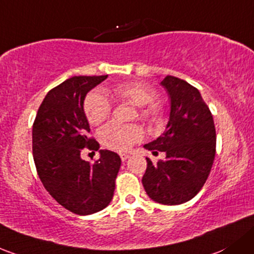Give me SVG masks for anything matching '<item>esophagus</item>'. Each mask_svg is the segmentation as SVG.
I'll use <instances>...</instances> for the list:
<instances>
[{
	"label": "esophagus",
	"instance_id": "obj_1",
	"mask_svg": "<svg viewBox=\"0 0 254 254\" xmlns=\"http://www.w3.org/2000/svg\"><path fill=\"white\" fill-rule=\"evenodd\" d=\"M129 154H127V153H120V158H122V161L123 162H125V161H127V158H129Z\"/></svg>",
	"mask_w": 254,
	"mask_h": 254
}]
</instances>
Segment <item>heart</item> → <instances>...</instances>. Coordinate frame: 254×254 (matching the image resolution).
<instances>
[{
  "mask_svg": "<svg viewBox=\"0 0 254 254\" xmlns=\"http://www.w3.org/2000/svg\"><path fill=\"white\" fill-rule=\"evenodd\" d=\"M112 93L117 100L127 101L140 108L142 106L138 116L146 122L157 124L161 120L162 109L161 106L153 102L157 98V92L153 87L138 81L125 82V84L117 85L116 87H113ZM84 111L87 120L91 124L97 125L108 118L112 106L105 93L93 91L85 100ZM141 137H142V130L137 125L131 124L109 123L100 131L101 142L106 147L116 149V151H127L132 147L135 142L141 140Z\"/></svg>",
  "mask_w": 254,
  "mask_h": 254,
  "instance_id": "heart-1",
  "label": "heart"
}]
</instances>
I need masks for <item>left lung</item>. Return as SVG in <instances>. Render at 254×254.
<instances>
[{"instance_id":"1","label":"left lung","mask_w":254,"mask_h":254,"mask_svg":"<svg viewBox=\"0 0 254 254\" xmlns=\"http://www.w3.org/2000/svg\"><path fill=\"white\" fill-rule=\"evenodd\" d=\"M161 85L170 98L169 120L164 132L143 147L153 154L165 152L164 161L147 159L142 185L157 203L174 205L193 198L204 185L215 157L213 116L196 87L175 76Z\"/></svg>"}]
</instances>
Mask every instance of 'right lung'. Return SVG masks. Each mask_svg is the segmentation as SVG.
I'll use <instances>...</instances> for the list:
<instances>
[{"label":"right lung","instance_id":"right-lung-1","mask_svg":"<svg viewBox=\"0 0 254 254\" xmlns=\"http://www.w3.org/2000/svg\"><path fill=\"white\" fill-rule=\"evenodd\" d=\"M108 75L73 76L46 95L33 125V156L47 192L65 209L78 215L97 213L111 203L122 159L100 149L90 138L84 111L89 91ZM85 147L100 152L92 165L81 158Z\"/></svg>","mask_w":254,"mask_h":254}]
</instances>
